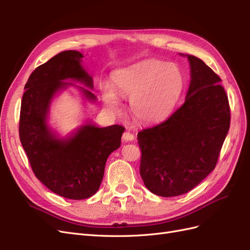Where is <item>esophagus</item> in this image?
Masks as SVG:
<instances>
[{
	"mask_svg": "<svg viewBox=\"0 0 250 250\" xmlns=\"http://www.w3.org/2000/svg\"><path fill=\"white\" fill-rule=\"evenodd\" d=\"M134 140V135L131 132H124L122 135L123 142H131Z\"/></svg>",
	"mask_w": 250,
	"mask_h": 250,
	"instance_id": "1",
	"label": "esophagus"
}]
</instances>
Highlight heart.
<instances>
[{"label": "heart", "instance_id": "1", "mask_svg": "<svg viewBox=\"0 0 250 250\" xmlns=\"http://www.w3.org/2000/svg\"><path fill=\"white\" fill-rule=\"evenodd\" d=\"M111 86L103 88V100L110 110L120 106L116 91L130 98V111L135 119L156 123L167 118L175 106L185 86V76L176 64L146 60L113 73Z\"/></svg>", "mask_w": 250, "mask_h": 250}]
</instances>
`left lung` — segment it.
Here are the masks:
<instances>
[{"label":"left lung","mask_w":250,"mask_h":250,"mask_svg":"<svg viewBox=\"0 0 250 250\" xmlns=\"http://www.w3.org/2000/svg\"><path fill=\"white\" fill-rule=\"evenodd\" d=\"M187 57L191 82L185 103L161 124L138 133L142 179L162 197L188 193L215 169L230 125L220 77L201 59Z\"/></svg>","instance_id":"obj_1"}]
</instances>
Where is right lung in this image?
Segmentation results:
<instances>
[{"label":"right lung","mask_w":250,"mask_h":250,"mask_svg":"<svg viewBox=\"0 0 250 250\" xmlns=\"http://www.w3.org/2000/svg\"><path fill=\"white\" fill-rule=\"evenodd\" d=\"M78 51H63L37 66L25 85L20 115V140L35 176L49 190L67 199H85L99 190L108 155L121 145L125 128L80 127L69 139H58L47 125L53 96L72 84L65 79L84 82L93 88L92 77L83 70ZM86 99L96 101L89 90Z\"/></svg>","instance_id":"obj_1"}]
</instances>
